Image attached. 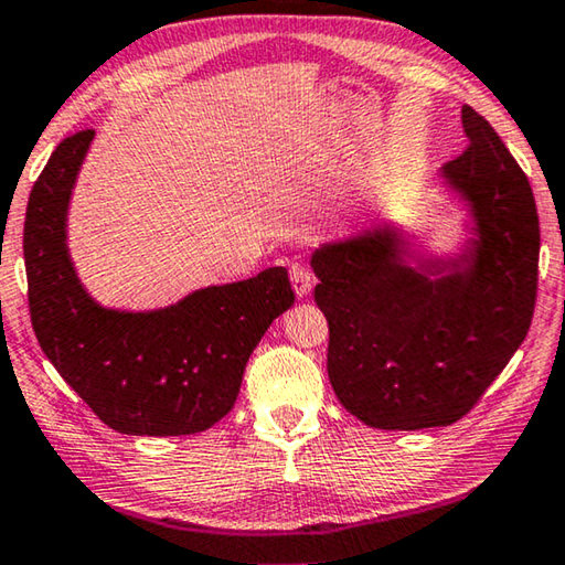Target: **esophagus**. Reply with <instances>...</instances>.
Returning a JSON list of instances; mask_svg holds the SVG:
<instances>
[{"label":"esophagus","mask_w":565,"mask_h":565,"mask_svg":"<svg viewBox=\"0 0 565 565\" xmlns=\"http://www.w3.org/2000/svg\"><path fill=\"white\" fill-rule=\"evenodd\" d=\"M289 274H291V284H294V291H297V297H309L311 289H315V274H311V268L301 262H294L289 266Z\"/></svg>","instance_id":"34e87169"}]
</instances>
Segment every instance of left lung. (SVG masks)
<instances>
[{
	"label": "left lung",
	"instance_id": "left-lung-1",
	"mask_svg": "<svg viewBox=\"0 0 565 565\" xmlns=\"http://www.w3.org/2000/svg\"><path fill=\"white\" fill-rule=\"evenodd\" d=\"M462 128L468 148L440 170L470 216L460 254L417 256L387 223L311 254L329 382L370 427L458 423L531 329L541 250L531 183L470 105Z\"/></svg>",
	"mask_w": 565,
	"mask_h": 565
}]
</instances>
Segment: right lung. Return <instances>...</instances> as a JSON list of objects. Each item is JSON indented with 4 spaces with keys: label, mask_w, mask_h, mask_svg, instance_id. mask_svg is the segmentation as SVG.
I'll return each mask as SVG.
<instances>
[{
    "label": "right lung",
    "mask_w": 565,
    "mask_h": 565,
    "mask_svg": "<svg viewBox=\"0 0 565 565\" xmlns=\"http://www.w3.org/2000/svg\"><path fill=\"white\" fill-rule=\"evenodd\" d=\"M95 130L60 142L24 218L32 329L47 360L107 427L125 435H195L228 415L250 352L294 303L289 274L205 286L178 303L122 311L97 303L67 248V209Z\"/></svg>",
    "instance_id": "1"
}]
</instances>
